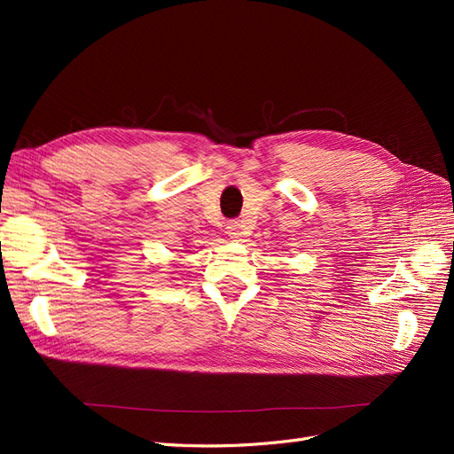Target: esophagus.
<instances>
[{"label":"esophagus","mask_w":454,"mask_h":454,"mask_svg":"<svg viewBox=\"0 0 454 454\" xmlns=\"http://www.w3.org/2000/svg\"><path fill=\"white\" fill-rule=\"evenodd\" d=\"M227 235L231 237V239H242V237H246L248 235V231H246V225H244V222H240V219H237V222H231L229 225H227Z\"/></svg>","instance_id":"34e87169"}]
</instances>
